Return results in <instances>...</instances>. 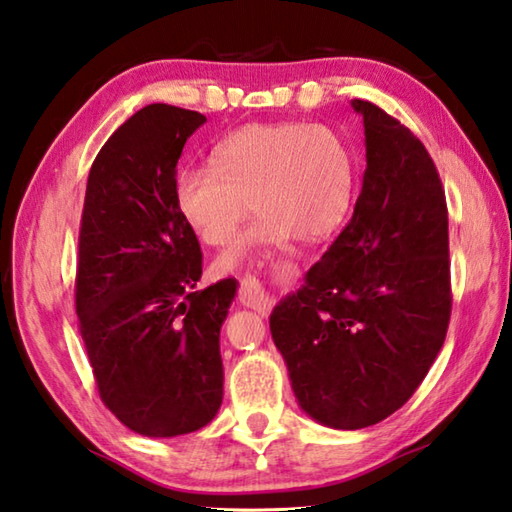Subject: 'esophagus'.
<instances>
[{
    "instance_id": "obj_1",
    "label": "esophagus",
    "mask_w": 512,
    "mask_h": 512,
    "mask_svg": "<svg viewBox=\"0 0 512 512\" xmlns=\"http://www.w3.org/2000/svg\"><path fill=\"white\" fill-rule=\"evenodd\" d=\"M239 302L248 306V309H253L259 315H268V313H271V306H273V300L264 291V286L250 275H246L244 280L239 282Z\"/></svg>"
}]
</instances>
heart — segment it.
Instances as JSON below:
<instances>
[{"label": "heart", "instance_id": "heart-1", "mask_svg": "<svg viewBox=\"0 0 512 512\" xmlns=\"http://www.w3.org/2000/svg\"><path fill=\"white\" fill-rule=\"evenodd\" d=\"M212 164L183 167L174 181L176 212L194 237L226 244L248 215L250 197L259 210L246 235L217 259L221 273L259 250L329 237L356 199V156L345 136L324 125H244L215 145Z\"/></svg>", "mask_w": 512, "mask_h": 512}]
</instances>
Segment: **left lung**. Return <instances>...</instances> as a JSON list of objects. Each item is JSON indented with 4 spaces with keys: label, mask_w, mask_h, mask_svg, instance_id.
Here are the masks:
<instances>
[{
    "label": "left lung",
    "mask_w": 512,
    "mask_h": 512,
    "mask_svg": "<svg viewBox=\"0 0 512 512\" xmlns=\"http://www.w3.org/2000/svg\"><path fill=\"white\" fill-rule=\"evenodd\" d=\"M367 167L349 226L271 313L297 405L333 430L410 401L448 331V206L423 143L367 100Z\"/></svg>",
    "instance_id": "obj_1"
}]
</instances>
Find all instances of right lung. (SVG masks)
I'll return each mask as SVG.
<instances>
[{
  "instance_id": "1",
  "label": "right lung",
  "mask_w": 512,
  "mask_h": 512,
  "mask_svg": "<svg viewBox=\"0 0 512 512\" xmlns=\"http://www.w3.org/2000/svg\"><path fill=\"white\" fill-rule=\"evenodd\" d=\"M199 111L147 105L91 165L80 224L76 313L98 394L152 439L201 430L224 398L221 324L237 280L197 291L199 239L176 212L183 145Z\"/></svg>"
}]
</instances>
